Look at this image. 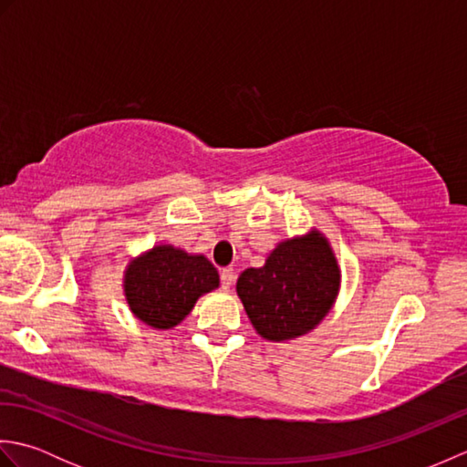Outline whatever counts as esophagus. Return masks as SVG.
Returning a JSON list of instances; mask_svg holds the SVG:
<instances>
[{"label":"esophagus","mask_w":467,"mask_h":467,"mask_svg":"<svg viewBox=\"0 0 467 467\" xmlns=\"http://www.w3.org/2000/svg\"><path fill=\"white\" fill-rule=\"evenodd\" d=\"M234 283V273L231 269H223L221 271V286L224 291H228Z\"/></svg>","instance_id":"1"}]
</instances>
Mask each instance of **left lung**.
<instances>
[{
    "mask_svg": "<svg viewBox=\"0 0 467 467\" xmlns=\"http://www.w3.org/2000/svg\"><path fill=\"white\" fill-rule=\"evenodd\" d=\"M339 269L319 233L281 243L261 269L236 283L254 329L269 341L299 337L329 313L339 291Z\"/></svg>",
    "mask_w": 467,
    "mask_h": 467,
    "instance_id": "8db88e82",
    "label": "left lung"
}]
</instances>
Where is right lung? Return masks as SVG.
I'll list each match as a JSON object with an SVG mask.
<instances>
[{
	"instance_id": "add662e5",
	"label": "right lung",
	"mask_w": 467,
	"mask_h": 467,
	"mask_svg": "<svg viewBox=\"0 0 467 467\" xmlns=\"http://www.w3.org/2000/svg\"><path fill=\"white\" fill-rule=\"evenodd\" d=\"M218 286V273L202 254L174 246H156L130 263L124 291L138 319L156 329H171L192 311L198 296Z\"/></svg>"
}]
</instances>
